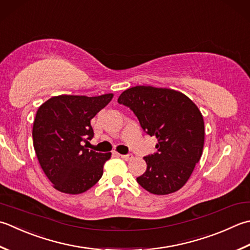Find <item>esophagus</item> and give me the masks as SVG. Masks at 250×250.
I'll return each instance as SVG.
<instances>
[{"mask_svg":"<svg viewBox=\"0 0 250 250\" xmlns=\"http://www.w3.org/2000/svg\"><path fill=\"white\" fill-rule=\"evenodd\" d=\"M119 156H120V157H121L122 159L126 160V161L133 159V155H132V154H128V155H119Z\"/></svg>","mask_w":250,"mask_h":250,"instance_id":"1","label":"esophagus"}]
</instances>
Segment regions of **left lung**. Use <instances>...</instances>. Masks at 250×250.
<instances>
[{"label": "left lung", "mask_w": 250, "mask_h": 250, "mask_svg": "<svg viewBox=\"0 0 250 250\" xmlns=\"http://www.w3.org/2000/svg\"><path fill=\"white\" fill-rule=\"evenodd\" d=\"M146 133L156 136L157 153L144 157L147 168L138 183L155 195L174 193L188 182L203 155L204 118L192 100L179 91L138 85L121 93Z\"/></svg>", "instance_id": "1"}]
</instances>
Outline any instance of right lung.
<instances>
[{"mask_svg":"<svg viewBox=\"0 0 250 250\" xmlns=\"http://www.w3.org/2000/svg\"><path fill=\"white\" fill-rule=\"evenodd\" d=\"M100 96L58 95L39 107L33 121V147L43 172L62 193L86 192L103 175L111 153H96L82 145L94 135L91 120L112 100Z\"/></svg>","mask_w":250,"mask_h":250,"instance_id":"add662e5","label":"right lung"}]
</instances>
